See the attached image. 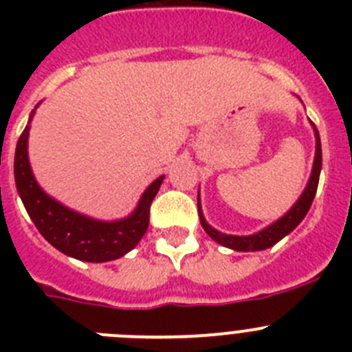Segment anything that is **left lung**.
<instances>
[{
	"instance_id": "left-lung-1",
	"label": "left lung",
	"mask_w": 352,
	"mask_h": 352,
	"mask_svg": "<svg viewBox=\"0 0 352 352\" xmlns=\"http://www.w3.org/2000/svg\"><path fill=\"white\" fill-rule=\"evenodd\" d=\"M312 123V121H310ZM314 133H316V157H314V166H312V174H310L309 183L305 186L303 194L300 195L296 203L292 204L291 210L276 220V222L270 223L268 227H264L261 231L254 232V234L248 236H234V234H226V232L217 231L214 227H211L210 223L204 219L203 210H201V199L197 194V210H199V219H201V226H203L204 231L208 232L211 239H214L217 243L222 245V247L231 248L236 252H257V250H266V248L273 247L275 243H278L284 236H287L289 232H292L300 226L301 220L305 219V214L309 213L310 206H312V201L316 197L317 185H319V176H321L322 169V149H321V138H319V132H317L316 125L312 123Z\"/></svg>"
}]
</instances>
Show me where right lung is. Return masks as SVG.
I'll return each instance as SVG.
<instances>
[{"label":"right lung","mask_w":352,"mask_h":352,"mask_svg":"<svg viewBox=\"0 0 352 352\" xmlns=\"http://www.w3.org/2000/svg\"><path fill=\"white\" fill-rule=\"evenodd\" d=\"M33 116L35 111H31L30 121L17 141L14 174L19 197L23 199L24 208L40 234L65 256L86 263H107L129 254L148 229L149 206L164 182V176H158L142 192L135 210L125 219L105 222L70 210L45 194L33 176L28 157V138Z\"/></svg>","instance_id":"1"}]
</instances>
